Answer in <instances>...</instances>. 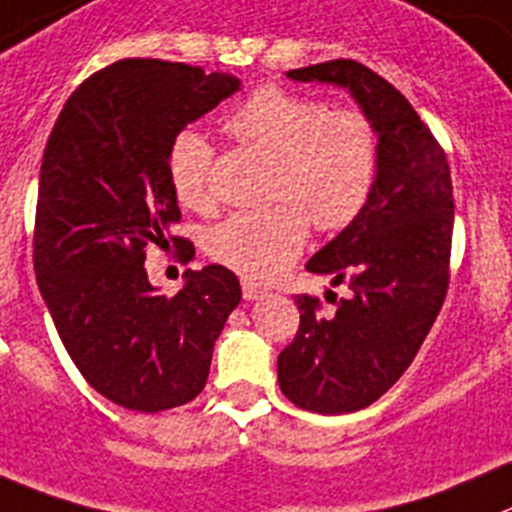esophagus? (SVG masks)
Segmentation results:
<instances>
[{
    "label": "esophagus",
    "instance_id": "esophagus-1",
    "mask_svg": "<svg viewBox=\"0 0 512 512\" xmlns=\"http://www.w3.org/2000/svg\"><path fill=\"white\" fill-rule=\"evenodd\" d=\"M241 289H243V299L246 301H256V299H264L266 296V291L259 289L256 284H251V281H243Z\"/></svg>",
    "mask_w": 512,
    "mask_h": 512
}]
</instances>
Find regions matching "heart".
<instances>
[{
    "label": "heart",
    "instance_id": "heart-1",
    "mask_svg": "<svg viewBox=\"0 0 512 512\" xmlns=\"http://www.w3.org/2000/svg\"><path fill=\"white\" fill-rule=\"evenodd\" d=\"M233 138L279 160L274 198L266 211H238L213 226L206 251L213 261L251 281L276 279L289 269L309 236L349 226L377 183L382 140L362 110H332L324 100L281 85H264L226 118ZM213 148L198 130H180L168 150V180L180 206L206 208Z\"/></svg>",
    "mask_w": 512,
    "mask_h": 512
}]
</instances>
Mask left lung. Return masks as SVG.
<instances>
[{"label": "left lung", "instance_id": "left-lung-1", "mask_svg": "<svg viewBox=\"0 0 512 512\" xmlns=\"http://www.w3.org/2000/svg\"><path fill=\"white\" fill-rule=\"evenodd\" d=\"M294 82L344 87L382 140L367 206L306 264L347 284L349 299L319 314L296 296L301 324L279 354V387L296 407L347 415L377 402L420 352L450 281L452 180L445 150L407 97L354 60L289 70Z\"/></svg>", "mask_w": 512, "mask_h": 512}]
</instances>
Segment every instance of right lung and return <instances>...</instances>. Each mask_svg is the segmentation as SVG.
<instances>
[{"label":"right lung","instance_id":"right-lung-1","mask_svg":"<svg viewBox=\"0 0 512 512\" xmlns=\"http://www.w3.org/2000/svg\"><path fill=\"white\" fill-rule=\"evenodd\" d=\"M241 80L163 60H120L87 77L47 140L34 274L62 344L95 392L135 412L186 405L206 387L213 344L241 301L233 271H186L175 296L148 281L145 251L173 236L168 150Z\"/></svg>","mask_w":512,"mask_h":512}]
</instances>
